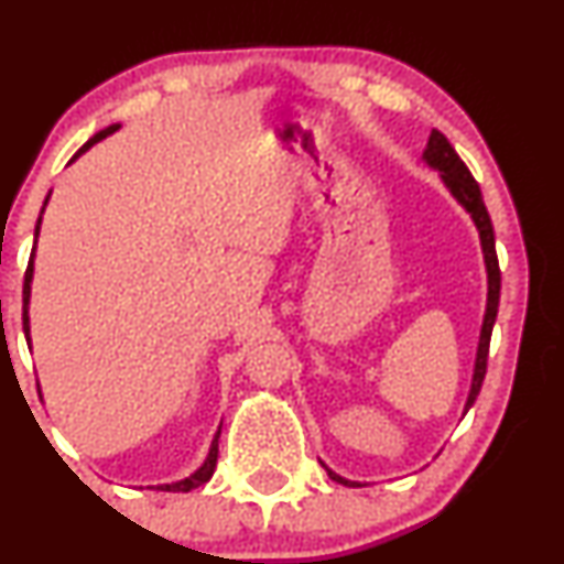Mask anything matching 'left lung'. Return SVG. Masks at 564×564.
I'll use <instances>...</instances> for the list:
<instances>
[{
	"mask_svg": "<svg viewBox=\"0 0 564 564\" xmlns=\"http://www.w3.org/2000/svg\"><path fill=\"white\" fill-rule=\"evenodd\" d=\"M426 164L435 166V170L443 174L445 185L451 187L453 196L458 198V204L469 212L471 219H475L477 230H480V241H482V251H485V264H488V310H485V321H482V332H480V347H477V364H475V379H471V392L467 400V411L471 408V403L477 400L480 394L485 371H488V349H490V334H494V323L498 315V296H501V270H498V257H496V238H494V225H490L488 209H485V200L480 193V185L477 180L471 177V172L467 170L458 153L453 151V145L445 138L443 132L432 129L430 142H426V151H424ZM328 471V469H326ZM328 477L336 482H345V485H358V482H349L345 477L334 475L328 471Z\"/></svg>",
	"mask_w": 564,
	"mask_h": 564,
	"instance_id": "obj_1",
	"label": "left lung"
}]
</instances>
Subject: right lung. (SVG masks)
Returning <instances> with one entry per match:
<instances>
[{
  "mask_svg": "<svg viewBox=\"0 0 564 564\" xmlns=\"http://www.w3.org/2000/svg\"><path fill=\"white\" fill-rule=\"evenodd\" d=\"M116 129H119V124H111V127H108V129H102V132H97L93 140H87V142H84V145L79 148V153L87 151L89 145H95L97 140L108 138V134L116 132ZM79 153H76V156H79ZM76 156H74V159H76ZM44 204H47V200H44ZM39 223H42V217L36 219V236H39ZM31 275H34V254H31V260H29V268H25V278H23V332H25V339H29V313H25V307H29V294H31ZM217 440H219V432H217V435H215V443H212L209 458H206V462H204V467H200V469L196 471V475L185 477V480H180V482H174V485H161V488H164V490H177V494H187V490H193V488H200V485H204V482H209V480H212V475H215V469H217V453H219V448H217Z\"/></svg>",
  "mask_w": 564,
  "mask_h": 564,
  "instance_id": "1",
  "label": "right lung"
}]
</instances>
